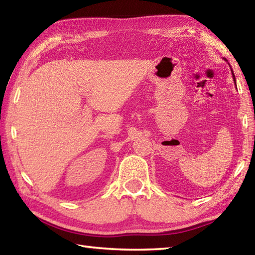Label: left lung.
<instances>
[{
	"mask_svg": "<svg viewBox=\"0 0 255 255\" xmlns=\"http://www.w3.org/2000/svg\"><path fill=\"white\" fill-rule=\"evenodd\" d=\"M232 73H233V71H232ZM233 79H234V82H235V84H236V80H235V75H234V73H233Z\"/></svg>",
	"mask_w": 255,
	"mask_h": 255,
	"instance_id": "left-lung-1",
	"label": "left lung"
}]
</instances>
